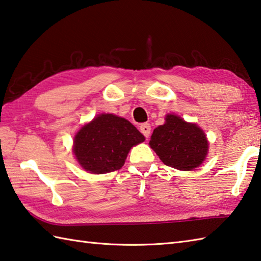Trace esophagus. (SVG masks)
I'll list each match as a JSON object with an SVG mask.
<instances>
[{
	"mask_svg": "<svg viewBox=\"0 0 261 261\" xmlns=\"http://www.w3.org/2000/svg\"><path fill=\"white\" fill-rule=\"evenodd\" d=\"M140 132L141 134L145 136L146 138H148L150 136V132H151V126L149 123H143L140 125Z\"/></svg>",
	"mask_w": 261,
	"mask_h": 261,
	"instance_id": "esophagus-1",
	"label": "esophagus"
}]
</instances>
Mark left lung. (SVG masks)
Here are the masks:
<instances>
[{
  "mask_svg": "<svg viewBox=\"0 0 261 261\" xmlns=\"http://www.w3.org/2000/svg\"><path fill=\"white\" fill-rule=\"evenodd\" d=\"M149 145L165 165L179 170L198 167L208 149L203 130L174 114H168L165 124L153 130Z\"/></svg>",
  "mask_w": 261,
  "mask_h": 261,
  "instance_id": "8db88e82",
  "label": "left lung"
}]
</instances>
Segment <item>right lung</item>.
Here are the masks:
<instances>
[{"mask_svg":"<svg viewBox=\"0 0 261 261\" xmlns=\"http://www.w3.org/2000/svg\"><path fill=\"white\" fill-rule=\"evenodd\" d=\"M142 141L145 137L127 120L101 114L77 132L74 153L85 170L107 174L121 169L131 147Z\"/></svg>","mask_w":261,"mask_h":261,"instance_id":"right-lung-1","label":"right lung"}]
</instances>
